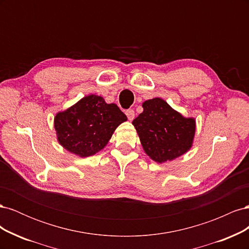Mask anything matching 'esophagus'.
<instances>
[{"mask_svg":"<svg viewBox=\"0 0 249 249\" xmlns=\"http://www.w3.org/2000/svg\"><path fill=\"white\" fill-rule=\"evenodd\" d=\"M125 115H126L127 119L131 120V122H132V120L135 118V111L133 109H127L125 111Z\"/></svg>","mask_w":249,"mask_h":249,"instance_id":"esophagus-1","label":"esophagus"}]
</instances>
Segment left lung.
<instances>
[{
	"mask_svg": "<svg viewBox=\"0 0 249 249\" xmlns=\"http://www.w3.org/2000/svg\"><path fill=\"white\" fill-rule=\"evenodd\" d=\"M143 112L133 120L143 149L150 159L171 161L192 146L195 119L186 118L160 97L142 104Z\"/></svg>",
	"mask_w": 249,
	"mask_h": 249,
	"instance_id": "1",
	"label": "left lung"
}]
</instances>
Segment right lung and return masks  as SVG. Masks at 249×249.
<instances>
[{
  "label": "right lung",
  "mask_w": 249,
  "mask_h": 249,
  "mask_svg": "<svg viewBox=\"0 0 249 249\" xmlns=\"http://www.w3.org/2000/svg\"><path fill=\"white\" fill-rule=\"evenodd\" d=\"M125 120L115 104L91 94L59 112L54 123L60 144L74 155L89 157L106 146L113 132Z\"/></svg>",
  "instance_id": "obj_1"
}]
</instances>
